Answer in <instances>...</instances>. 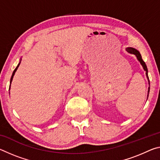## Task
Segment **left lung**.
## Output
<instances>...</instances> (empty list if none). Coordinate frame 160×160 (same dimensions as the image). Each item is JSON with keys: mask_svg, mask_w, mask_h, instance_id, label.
Returning a JSON list of instances; mask_svg holds the SVG:
<instances>
[{"mask_svg": "<svg viewBox=\"0 0 160 160\" xmlns=\"http://www.w3.org/2000/svg\"><path fill=\"white\" fill-rule=\"evenodd\" d=\"M126 51H128V53H132V54H134V55H135V56H136V58L139 61V62L140 63V64L142 65V66L143 67V69H144V70L145 71V74H146V76H147V78L148 80V82H149V85H150V80H149V78H148V68H147V66H146V64L144 61H143L142 58V56L141 55H140V52L138 50L135 49V48H131V47H128V48H126ZM149 92H150V87L148 88V95H149Z\"/></svg>", "mask_w": 160, "mask_h": 160, "instance_id": "1", "label": "left lung"}]
</instances>
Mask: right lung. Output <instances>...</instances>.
I'll use <instances>...</instances> for the list:
<instances>
[{"mask_svg":"<svg viewBox=\"0 0 160 160\" xmlns=\"http://www.w3.org/2000/svg\"><path fill=\"white\" fill-rule=\"evenodd\" d=\"M21 61V60H20ZM20 63H19V64L18 65V66L16 67V68L14 70V71H13V72H12V76H11V78H10V83L11 84V82H12V78H13V76H14V75H15V72H16V70H18V68L19 67V66H20ZM10 88H9V90H10Z\"/></svg>","mask_w":160,"mask_h":160,"instance_id":"1","label":"right lung"}]
</instances>
